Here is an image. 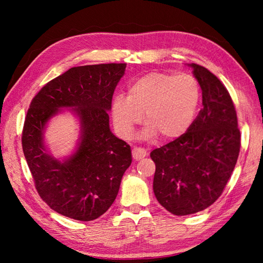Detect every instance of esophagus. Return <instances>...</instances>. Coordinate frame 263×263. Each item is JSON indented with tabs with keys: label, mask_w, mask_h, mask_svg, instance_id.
<instances>
[{
	"label": "esophagus",
	"mask_w": 263,
	"mask_h": 263,
	"mask_svg": "<svg viewBox=\"0 0 263 263\" xmlns=\"http://www.w3.org/2000/svg\"><path fill=\"white\" fill-rule=\"evenodd\" d=\"M132 156H133V159L136 160H140L142 158H144L147 156V152L142 148H138V147H135L132 150Z\"/></svg>",
	"instance_id": "34e87169"
}]
</instances>
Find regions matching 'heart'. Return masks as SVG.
Masks as SVG:
<instances>
[{
  "instance_id": "1",
  "label": "heart",
  "mask_w": 263,
  "mask_h": 263,
  "mask_svg": "<svg viewBox=\"0 0 263 263\" xmlns=\"http://www.w3.org/2000/svg\"><path fill=\"white\" fill-rule=\"evenodd\" d=\"M200 98V85L193 76L149 72L128 86L126 97L114 96L111 119L123 139L131 138L143 114L148 125L144 137L159 135L164 140H174L192 125Z\"/></svg>"
}]
</instances>
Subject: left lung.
I'll list each match as a JSON object with an SVG mask.
<instances>
[{
  "instance_id": "1",
  "label": "left lung",
  "mask_w": 263,
  "mask_h": 263,
  "mask_svg": "<svg viewBox=\"0 0 263 263\" xmlns=\"http://www.w3.org/2000/svg\"><path fill=\"white\" fill-rule=\"evenodd\" d=\"M202 90V109L189 130L153 150L154 193L176 216L208 208L220 197L241 146L237 116L227 89L209 70L189 64Z\"/></svg>"
}]
</instances>
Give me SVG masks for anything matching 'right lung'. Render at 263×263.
Returning a JSON list of instances; mask_svg holds the SVG:
<instances>
[{"label":"right lung","mask_w":263,"mask_h":263,"mask_svg":"<svg viewBox=\"0 0 263 263\" xmlns=\"http://www.w3.org/2000/svg\"><path fill=\"white\" fill-rule=\"evenodd\" d=\"M125 63L71 68L44 86L33 99L22 131V149L38 194L54 211L90 221L108 210L131 165L128 144L109 128L111 98ZM69 109L80 122L76 150L55 159L45 143L48 122Z\"/></svg>","instance_id":"right-lung-1"}]
</instances>
